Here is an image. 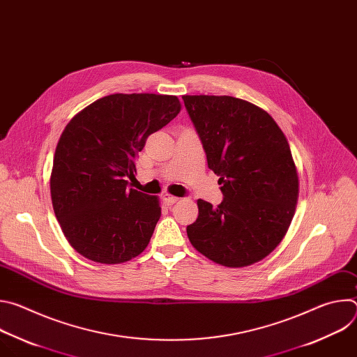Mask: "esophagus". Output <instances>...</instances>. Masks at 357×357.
Returning <instances> with one entry per match:
<instances>
[{"mask_svg":"<svg viewBox=\"0 0 357 357\" xmlns=\"http://www.w3.org/2000/svg\"><path fill=\"white\" fill-rule=\"evenodd\" d=\"M162 199H164V202L167 203L168 206L174 205V203H176V202L179 200V197H176V196H174V195H169V193H165V195L162 196Z\"/></svg>","mask_w":357,"mask_h":357,"instance_id":"34e87169","label":"esophagus"}]
</instances>
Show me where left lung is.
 <instances>
[{"label": "left lung", "instance_id": "1", "mask_svg": "<svg viewBox=\"0 0 357 357\" xmlns=\"http://www.w3.org/2000/svg\"><path fill=\"white\" fill-rule=\"evenodd\" d=\"M182 98L225 196L216 208L197 200L188 237L218 264L251 266L281 243L295 213L299 182L289 144L274 119L245 100Z\"/></svg>", "mask_w": 357, "mask_h": 357}]
</instances>
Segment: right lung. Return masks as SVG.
Returning <instances> with one entry per match:
<instances>
[{"mask_svg": "<svg viewBox=\"0 0 357 357\" xmlns=\"http://www.w3.org/2000/svg\"><path fill=\"white\" fill-rule=\"evenodd\" d=\"M181 112L176 96L110 94L77 113L56 145L50 196L70 245L101 264L141 254L161 218L160 199L128 188L146 138Z\"/></svg>", "mask_w": 357, "mask_h": 357, "instance_id": "add662e5", "label": "right lung"}]
</instances>
